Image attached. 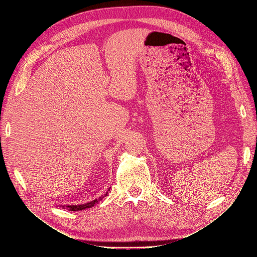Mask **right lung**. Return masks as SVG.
Wrapping results in <instances>:
<instances>
[{
	"label": "right lung",
	"mask_w": 257,
	"mask_h": 257,
	"mask_svg": "<svg viewBox=\"0 0 257 257\" xmlns=\"http://www.w3.org/2000/svg\"><path fill=\"white\" fill-rule=\"evenodd\" d=\"M109 190H108V191H109ZM107 194H108V192L105 194V195L98 197L97 199H93L92 201H89V203H85V204H82V205H66V206H61V207L69 210V211H79V210H83V209H87V208H92L93 206L96 205L99 200H102L105 196H107Z\"/></svg>",
	"instance_id": "1"
}]
</instances>
